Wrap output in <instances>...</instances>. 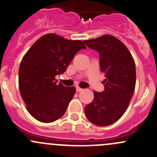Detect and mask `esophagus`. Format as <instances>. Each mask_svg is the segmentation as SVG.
I'll return each mask as SVG.
<instances>
[{
  "mask_svg": "<svg viewBox=\"0 0 157 157\" xmlns=\"http://www.w3.org/2000/svg\"><path fill=\"white\" fill-rule=\"evenodd\" d=\"M76 90H77V92H80L83 90V89L79 87V86H77V87H76Z\"/></svg>",
  "mask_w": 157,
  "mask_h": 157,
  "instance_id": "obj_1",
  "label": "esophagus"
}]
</instances>
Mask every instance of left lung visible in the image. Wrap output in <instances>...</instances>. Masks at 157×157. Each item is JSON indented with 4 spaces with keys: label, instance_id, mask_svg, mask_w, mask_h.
<instances>
[{
    "label": "left lung",
    "instance_id": "1",
    "mask_svg": "<svg viewBox=\"0 0 157 157\" xmlns=\"http://www.w3.org/2000/svg\"><path fill=\"white\" fill-rule=\"evenodd\" d=\"M83 42L99 53L100 70L105 77L104 91H94V99L85 107V115L96 125H110L125 112L134 94L135 63L127 47L110 35Z\"/></svg>",
    "mask_w": 157,
    "mask_h": 157
}]
</instances>
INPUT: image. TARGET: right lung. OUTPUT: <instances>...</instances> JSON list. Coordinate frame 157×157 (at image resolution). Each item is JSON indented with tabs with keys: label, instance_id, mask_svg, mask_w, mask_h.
Segmentation results:
<instances>
[{
	"label": "right lung",
	"instance_id": "1",
	"mask_svg": "<svg viewBox=\"0 0 157 157\" xmlns=\"http://www.w3.org/2000/svg\"><path fill=\"white\" fill-rule=\"evenodd\" d=\"M82 48H86L81 41L49 33L39 38L24 55L19 68V88L28 112L36 120L52 122L66 112L76 89L58 83L55 76L65 72Z\"/></svg>",
	"mask_w": 157,
	"mask_h": 157
}]
</instances>
